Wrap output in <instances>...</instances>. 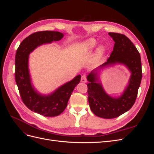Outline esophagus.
Returning a JSON list of instances; mask_svg holds the SVG:
<instances>
[{
	"instance_id": "esophagus-1",
	"label": "esophagus",
	"mask_w": 154,
	"mask_h": 154,
	"mask_svg": "<svg viewBox=\"0 0 154 154\" xmlns=\"http://www.w3.org/2000/svg\"><path fill=\"white\" fill-rule=\"evenodd\" d=\"M81 82H83V83H85V82H87V76H86V75H85V74H83V75L82 76Z\"/></svg>"
}]
</instances>
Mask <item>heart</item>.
I'll return each instance as SVG.
<instances>
[{"label": "heart", "instance_id": "1", "mask_svg": "<svg viewBox=\"0 0 154 154\" xmlns=\"http://www.w3.org/2000/svg\"><path fill=\"white\" fill-rule=\"evenodd\" d=\"M97 44V42L94 38H91L89 40H87L83 44V49H84L85 52H90V51L94 48ZM105 52V48L103 46H100L96 49V54L97 57H101L102 55Z\"/></svg>", "mask_w": 154, "mask_h": 154}]
</instances>
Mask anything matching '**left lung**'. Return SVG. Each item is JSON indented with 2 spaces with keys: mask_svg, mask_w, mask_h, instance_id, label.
Returning <instances> with one entry per match:
<instances>
[{
  "mask_svg": "<svg viewBox=\"0 0 154 154\" xmlns=\"http://www.w3.org/2000/svg\"><path fill=\"white\" fill-rule=\"evenodd\" d=\"M115 42L110 57L100 67L115 63L125 64L132 72L129 84L123 94L118 98L107 95L100 83H96V73L87 76L88 101L92 112L104 119L119 117L129 110L134 105L137 96L142 78L141 57L139 51L128 37L117 32H109Z\"/></svg>",
  "mask_w": 154,
  "mask_h": 154,
  "instance_id": "left-lung-1",
  "label": "left lung"
}]
</instances>
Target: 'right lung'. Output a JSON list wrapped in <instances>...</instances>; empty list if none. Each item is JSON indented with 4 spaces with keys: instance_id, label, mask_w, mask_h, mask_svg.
Instances as JSON below:
<instances>
[{
    "instance_id": "1",
    "label": "right lung",
    "mask_w": 154,
    "mask_h": 154,
    "mask_svg": "<svg viewBox=\"0 0 154 154\" xmlns=\"http://www.w3.org/2000/svg\"><path fill=\"white\" fill-rule=\"evenodd\" d=\"M63 36L62 32L58 31L36 32L22 42L16 52L15 77L21 99L29 109L45 117H54L63 112L74 88L80 82L81 76L78 75L51 95L42 96L34 90L31 84L28 55L37 46L60 40Z\"/></svg>"
}]
</instances>
